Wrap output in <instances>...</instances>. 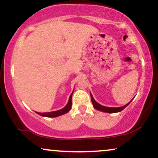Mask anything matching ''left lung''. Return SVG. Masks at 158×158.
Instances as JSON below:
<instances>
[{
    "label": "left lung",
    "mask_w": 158,
    "mask_h": 158,
    "mask_svg": "<svg viewBox=\"0 0 158 158\" xmlns=\"http://www.w3.org/2000/svg\"><path fill=\"white\" fill-rule=\"evenodd\" d=\"M90 97H91V102L93 103V106L94 107V108H96L97 110H101V111H104V112H107V113H117V112H119L121 110H123L126 108V106H128V105L130 104V102H128V104H126V106H123V107H119V108H109V107H106V106H102L101 105H99V103H97L94 100L93 96L92 94H90Z\"/></svg>",
    "instance_id": "left-lung-1"
}]
</instances>
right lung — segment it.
Instances as JSON below:
<instances>
[{"label": "right lung", "instance_id": "add662e5", "mask_svg": "<svg viewBox=\"0 0 158 158\" xmlns=\"http://www.w3.org/2000/svg\"><path fill=\"white\" fill-rule=\"evenodd\" d=\"M72 94L70 96V98H69V101L68 105L64 107L62 109L56 110V111H52V112H48V113H39L37 112V114H39V115L43 116V117H59V116L62 115V114H64L71 109V106H72Z\"/></svg>", "mask_w": 158, "mask_h": 158}]
</instances>
